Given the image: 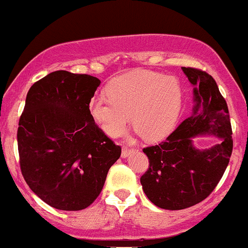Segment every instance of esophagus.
<instances>
[{"label": "esophagus", "instance_id": "esophagus-1", "mask_svg": "<svg viewBox=\"0 0 248 248\" xmlns=\"http://www.w3.org/2000/svg\"><path fill=\"white\" fill-rule=\"evenodd\" d=\"M134 149L133 148H128V147H124L122 148V157H127L130 153H133Z\"/></svg>", "mask_w": 248, "mask_h": 248}]
</instances>
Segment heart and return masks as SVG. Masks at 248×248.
<instances>
[{"mask_svg":"<svg viewBox=\"0 0 248 248\" xmlns=\"http://www.w3.org/2000/svg\"><path fill=\"white\" fill-rule=\"evenodd\" d=\"M106 94L90 101L88 112L107 135L124 133L130 121L147 141L172 132L183 106V91L175 77L139 70L122 75L106 87Z\"/></svg>","mask_w":248,"mask_h":248,"instance_id":"b5f03b06","label":"heart"}]
</instances>
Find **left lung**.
I'll list each match as a JSON object with an SVG mask.
<instances>
[{
	"label": "left lung",
	"instance_id": "obj_1",
	"mask_svg": "<svg viewBox=\"0 0 248 248\" xmlns=\"http://www.w3.org/2000/svg\"><path fill=\"white\" fill-rule=\"evenodd\" d=\"M193 85L192 114L161 143L143 148L149 168L141 176L146 196L156 206L183 210L211 193L229 166L233 149L227 104L217 82L205 71L182 67ZM216 135L220 144L209 150L193 147L192 138Z\"/></svg>",
	"mask_w": 248,
	"mask_h": 248
}]
</instances>
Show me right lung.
<instances>
[{
  "instance_id": "right-lung-1",
  "label": "right lung",
  "mask_w": 248,
  "mask_h": 248,
  "mask_svg": "<svg viewBox=\"0 0 248 248\" xmlns=\"http://www.w3.org/2000/svg\"><path fill=\"white\" fill-rule=\"evenodd\" d=\"M100 82L92 76L55 71L27 94L17 130L19 167L30 189L55 209L90 206L121 155V147L88 112Z\"/></svg>"
}]
</instances>
